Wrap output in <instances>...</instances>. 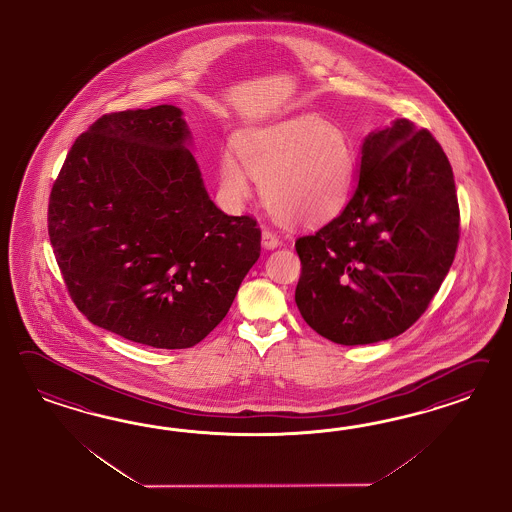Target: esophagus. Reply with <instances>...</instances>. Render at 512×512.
I'll return each instance as SVG.
<instances>
[{"mask_svg": "<svg viewBox=\"0 0 512 512\" xmlns=\"http://www.w3.org/2000/svg\"><path fill=\"white\" fill-rule=\"evenodd\" d=\"M279 238L276 234L272 233V231H268V229H264L263 231V248L264 249H276L278 248Z\"/></svg>", "mask_w": 512, "mask_h": 512, "instance_id": "1", "label": "esophagus"}]
</instances>
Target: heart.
<instances>
[{"instance_id": "b5f03b06", "label": "heart", "mask_w": 512, "mask_h": 512, "mask_svg": "<svg viewBox=\"0 0 512 512\" xmlns=\"http://www.w3.org/2000/svg\"><path fill=\"white\" fill-rule=\"evenodd\" d=\"M236 155L221 159V184L236 197L249 195V174L261 184L274 216L311 225L336 216L345 206L355 157L340 127L317 116H293L251 129L238 139Z\"/></svg>"}]
</instances>
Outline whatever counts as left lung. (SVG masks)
I'll return each instance as SVG.
<instances>
[{
	"label": "left lung",
	"mask_w": 512,
	"mask_h": 512,
	"mask_svg": "<svg viewBox=\"0 0 512 512\" xmlns=\"http://www.w3.org/2000/svg\"><path fill=\"white\" fill-rule=\"evenodd\" d=\"M458 238L454 176L439 142L405 118L375 129L362 140L343 212L296 240L300 315L341 345L400 336L439 291Z\"/></svg>",
	"instance_id": "1"
}]
</instances>
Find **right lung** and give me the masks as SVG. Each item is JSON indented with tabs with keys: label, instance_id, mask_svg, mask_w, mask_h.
Returning <instances> with one entry per match:
<instances>
[{
	"label": "right lung",
	"instance_id": "obj_1",
	"mask_svg": "<svg viewBox=\"0 0 512 512\" xmlns=\"http://www.w3.org/2000/svg\"><path fill=\"white\" fill-rule=\"evenodd\" d=\"M191 148L174 105L105 114L75 140L48 204L78 310L157 349L204 340L261 255L257 221L217 208Z\"/></svg>",
	"mask_w": 512,
	"mask_h": 512
}]
</instances>
